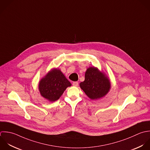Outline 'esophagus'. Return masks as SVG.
Segmentation results:
<instances>
[{
  "label": "esophagus",
  "instance_id": "obj_1",
  "mask_svg": "<svg viewBox=\"0 0 150 150\" xmlns=\"http://www.w3.org/2000/svg\"><path fill=\"white\" fill-rule=\"evenodd\" d=\"M73 86H78V82H74L72 83Z\"/></svg>",
  "mask_w": 150,
  "mask_h": 150
}]
</instances>
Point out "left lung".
Segmentation results:
<instances>
[{"label": "left lung", "instance_id": "obj_1", "mask_svg": "<svg viewBox=\"0 0 150 150\" xmlns=\"http://www.w3.org/2000/svg\"><path fill=\"white\" fill-rule=\"evenodd\" d=\"M79 86L85 94L92 100H97L105 96L111 88L109 79L97 68L89 67L85 75V81Z\"/></svg>", "mask_w": 150, "mask_h": 150}]
</instances>
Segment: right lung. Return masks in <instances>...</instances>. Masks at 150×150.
I'll return each mask as SVG.
<instances>
[{
    "label": "right lung",
    "instance_id": "obj_1",
    "mask_svg": "<svg viewBox=\"0 0 150 150\" xmlns=\"http://www.w3.org/2000/svg\"><path fill=\"white\" fill-rule=\"evenodd\" d=\"M71 86L60 69L54 68L43 77L38 84L41 95L50 102H55L63 94L65 89Z\"/></svg>",
    "mask_w": 150,
    "mask_h": 150
}]
</instances>
